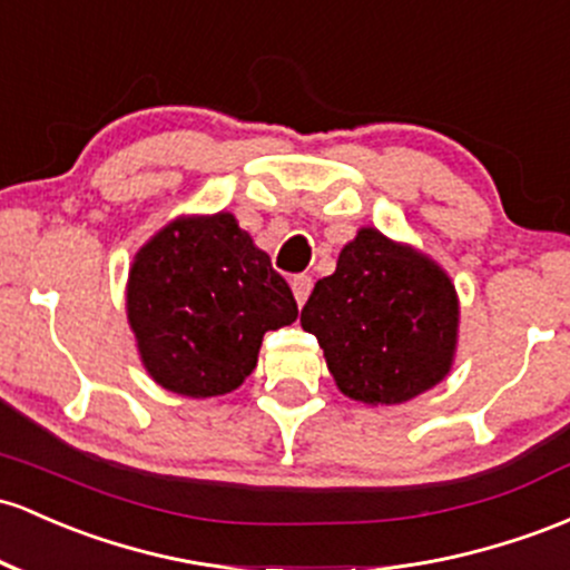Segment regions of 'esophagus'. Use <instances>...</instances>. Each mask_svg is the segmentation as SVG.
Listing matches in <instances>:
<instances>
[{"mask_svg": "<svg viewBox=\"0 0 570 570\" xmlns=\"http://www.w3.org/2000/svg\"><path fill=\"white\" fill-rule=\"evenodd\" d=\"M311 289H314V281H311V275H295V278H292V292H295L297 305H303L305 299H308Z\"/></svg>", "mask_w": 570, "mask_h": 570, "instance_id": "obj_1", "label": "esophagus"}]
</instances>
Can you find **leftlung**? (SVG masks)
I'll return each instance as SVG.
<instances>
[{
	"label": "left lung",
	"instance_id": "8db88e82",
	"mask_svg": "<svg viewBox=\"0 0 570 570\" xmlns=\"http://www.w3.org/2000/svg\"><path fill=\"white\" fill-rule=\"evenodd\" d=\"M299 324L316 335L343 395L397 405L452 371L460 299L430 256L362 227L335 273L316 281Z\"/></svg>",
	"mask_w": 570,
	"mask_h": 570
}]
</instances>
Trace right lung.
Segmentation results:
<instances>
[{"instance_id": "obj_1", "label": "right lung", "mask_w": 570, "mask_h": 570, "mask_svg": "<svg viewBox=\"0 0 570 570\" xmlns=\"http://www.w3.org/2000/svg\"><path fill=\"white\" fill-rule=\"evenodd\" d=\"M127 318L148 376L186 397L252 376L267 330L297 318L289 284L227 210L180 216L129 267Z\"/></svg>"}]
</instances>
